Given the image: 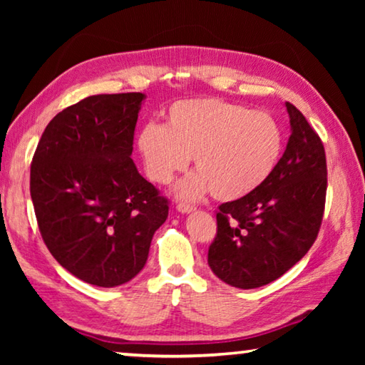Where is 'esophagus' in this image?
<instances>
[{
  "instance_id": "esophagus-1",
  "label": "esophagus",
  "mask_w": 365,
  "mask_h": 365,
  "mask_svg": "<svg viewBox=\"0 0 365 365\" xmlns=\"http://www.w3.org/2000/svg\"><path fill=\"white\" fill-rule=\"evenodd\" d=\"M177 209H178V212H182V214H187V212H191V211H195V206L193 205H187V202H178L177 205Z\"/></svg>"
}]
</instances>
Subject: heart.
<instances>
[{
  "label": "heart",
  "mask_w": 365,
  "mask_h": 365,
  "mask_svg": "<svg viewBox=\"0 0 365 365\" xmlns=\"http://www.w3.org/2000/svg\"><path fill=\"white\" fill-rule=\"evenodd\" d=\"M138 148L154 183H169L193 158L196 172L177 185V195L195 200L211 190L215 200L232 201L270 177L282 156L283 132L269 113L200 98L172 104L165 127L141 128Z\"/></svg>",
  "instance_id": "1"
}]
</instances>
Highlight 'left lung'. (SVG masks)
<instances>
[{"mask_svg": "<svg viewBox=\"0 0 365 365\" xmlns=\"http://www.w3.org/2000/svg\"><path fill=\"white\" fill-rule=\"evenodd\" d=\"M287 150L270 177L246 196L220 205L207 262L220 280L251 289L289 270L316 242L325 211L324 143L299 109Z\"/></svg>", "mask_w": 365, "mask_h": 365, "instance_id": "obj_1", "label": "left lung"}]
</instances>
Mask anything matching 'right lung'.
I'll return each mask as SVG.
<instances>
[{"mask_svg":"<svg viewBox=\"0 0 365 365\" xmlns=\"http://www.w3.org/2000/svg\"><path fill=\"white\" fill-rule=\"evenodd\" d=\"M145 95L88 96L53 117L30 165V196L46 248L77 279L117 287L145 267L169 200L130 154Z\"/></svg>","mask_w":365,"mask_h":365,"instance_id":"add662e5","label":"right lung"}]
</instances>
